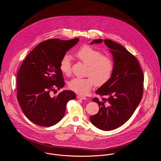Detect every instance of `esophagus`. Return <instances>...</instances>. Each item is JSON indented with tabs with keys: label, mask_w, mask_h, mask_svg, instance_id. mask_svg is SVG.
Instances as JSON below:
<instances>
[{
	"label": "esophagus",
	"mask_w": 161,
	"mask_h": 161,
	"mask_svg": "<svg viewBox=\"0 0 161 161\" xmlns=\"http://www.w3.org/2000/svg\"><path fill=\"white\" fill-rule=\"evenodd\" d=\"M77 98L78 99H82V100H86L87 98L84 96H82V95H77Z\"/></svg>",
	"instance_id": "1"
}]
</instances>
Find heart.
<instances>
[{"label": "heart", "mask_w": 161, "mask_h": 161, "mask_svg": "<svg viewBox=\"0 0 161 161\" xmlns=\"http://www.w3.org/2000/svg\"><path fill=\"white\" fill-rule=\"evenodd\" d=\"M75 56L80 61L86 65L85 78H75L69 83V86L75 92L80 94H86L94 84L100 86L105 84L110 79L113 74L114 65L109 56L94 48L85 45L74 53ZM61 72L65 75L72 73V62L67 54L62 56L60 61Z\"/></svg>", "instance_id": "b5f03b06"}]
</instances>
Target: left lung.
Here are the masks:
<instances>
[{
    "instance_id": "left-lung-1",
    "label": "left lung",
    "mask_w": 161,
    "mask_h": 161,
    "mask_svg": "<svg viewBox=\"0 0 161 161\" xmlns=\"http://www.w3.org/2000/svg\"><path fill=\"white\" fill-rule=\"evenodd\" d=\"M104 42L113 56L114 68L110 79L100 87L94 98L99 105L97 114L90 116L91 123L99 129L111 130L128 121L142 98L143 74L136 58L122 45L111 40H94L91 45Z\"/></svg>"
}]
</instances>
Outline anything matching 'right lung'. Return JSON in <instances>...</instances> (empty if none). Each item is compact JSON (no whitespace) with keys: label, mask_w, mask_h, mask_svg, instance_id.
I'll return each mask as SVG.
<instances>
[{"label":"right lung","mask_w":161,"mask_h":161,"mask_svg":"<svg viewBox=\"0 0 161 161\" xmlns=\"http://www.w3.org/2000/svg\"><path fill=\"white\" fill-rule=\"evenodd\" d=\"M79 38H52L40 43L25 58L16 76L17 99L25 116L32 123L50 127L62 119L74 92L64 90L56 96L51 92L65 85L60 61Z\"/></svg>","instance_id":"add662e5"}]
</instances>
